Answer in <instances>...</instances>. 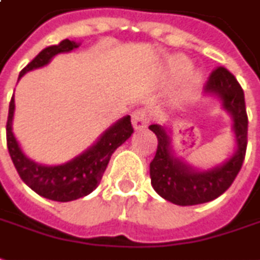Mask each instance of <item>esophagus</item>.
<instances>
[{"mask_svg":"<svg viewBox=\"0 0 260 260\" xmlns=\"http://www.w3.org/2000/svg\"><path fill=\"white\" fill-rule=\"evenodd\" d=\"M148 121H149V118H148V114L145 112L144 109H138L132 114V126L137 131L146 128Z\"/></svg>","mask_w":260,"mask_h":260,"instance_id":"1","label":"esophagus"}]
</instances>
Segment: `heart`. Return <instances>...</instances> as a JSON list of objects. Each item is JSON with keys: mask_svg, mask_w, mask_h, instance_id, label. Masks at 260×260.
Listing matches in <instances>:
<instances>
[{"mask_svg": "<svg viewBox=\"0 0 260 260\" xmlns=\"http://www.w3.org/2000/svg\"><path fill=\"white\" fill-rule=\"evenodd\" d=\"M190 68V62L186 58L174 56L162 65L159 71V82L162 86H171L175 84V96L179 100L190 98L199 89L202 84V75L198 71L185 72ZM185 74V76L183 74Z\"/></svg>", "mask_w": 260, "mask_h": 260, "instance_id": "1", "label": "heart"}]
</instances>
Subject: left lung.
<instances>
[{
  "label": "left lung",
  "instance_id": "8db88e82",
  "mask_svg": "<svg viewBox=\"0 0 260 260\" xmlns=\"http://www.w3.org/2000/svg\"><path fill=\"white\" fill-rule=\"evenodd\" d=\"M208 95L220 101L222 108L232 118V131L236 148L220 165L198 169L176 156L172 146L171 128L153 123L149 129L158 138V149L149 165L151 183L156 193L181 206L211 202L232 185L241 171L248 145V115L245 93L234 75L223 67L213 71L206 82Z\"/></svg>",
  "mask_w": 260,
  "mask_h": 260
}]
</instances>
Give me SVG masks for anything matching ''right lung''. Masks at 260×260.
I'll use <instances>...</instances> for the list:
<instances>
[{
    "mask_svg": "<svg viewBox=\"0 0 260 260\" xmlns=\"http://www.w3.org/2000/svg\"><path fill=\"white\" fill-rule=\"evenodd\" d=\"M79 45L81 42L63 40L58 45L47 47L19 72V78H22L29 71L48 65L51 59L58 54L71 52L78 48ZM14 111L15 101L12 95L7 121V146L14 167L17 169L19 178L34 192L56 202H70L89 195L100 185L102 175L111 159V155L134 134L131 116H123L115 123H112L105 132H102L98 141L84 152L79 153L78 156L61 165H42L26 156L14 135Z\"/></svg>",
    "mask_w": 260,
    "mask_h": 260,
    "instance_id": "add662e5",
    "label": "right lung"
}]
</instances>
